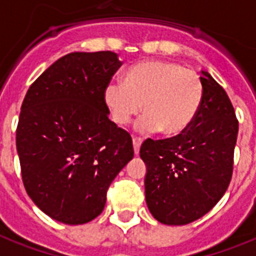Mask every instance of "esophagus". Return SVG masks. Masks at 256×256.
<instances>
[{
  "mask_svg": "<svg viewBox=\"0 0 256 256\" xmlns=\"http://www.w3.org/2000/svg\"><path fill=\"white\" fill-rule=\"evenodd\" d=\"M132 142H133V150H134V154H138V150H140V146H141V142H142V140H141L140 137H133L132 138Z\"/></svg>",
  "mask_w": 256,
  "mask_h": 256,
  "instance_id": "obj_1",
  "label": "esophagus"
}]
</instances>
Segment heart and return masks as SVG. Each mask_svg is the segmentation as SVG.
<instances>
[{"label": "heart", "mask_w": 256, "mask_h": 256, "mask_svg": "<svg viewBox=\"0 0 256 256\" xmlns=\"http://www.w3.org/2000/svg\"><path fill=\"white\" fill-rule=\"evenodd\" d=\"M202 85L194 70L170 61L148 60L130 66L124 82H110L104 103L116 124L126 126L142 110L138 132L175 137L188 130L199 112Z\"/></svg>", "instance_id": "heart-1"}]
</instances>
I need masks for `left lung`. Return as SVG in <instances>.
<instances>
[{"mask_svg":"<svg viewBox=\"0 0 256 256\" xmlns=\"http://www.w3.org/2000/svg\"><path fill=\"white\" fill-rule=\"evenodd\" d=\"M202 100L186 132L166 140L148 138L140 157L146 164L145 199L164 225L199 220L222 198L233 172L238 122L229 96L202 70Z\"/></svg>","mask_w":256,"mask_h":256,"instance_id":"8db88e82","label":"left lung"}]
</instances>
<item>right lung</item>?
I'll return each mask as SVG.
<instances>
[{"instance_id":"right-lung-1","label":"right lung","mask_w":256,"mask_h":256,"mask_svg":"<svg viewBox=\"0 0 256 256\" xmlns=\"http://www.w3.org/2000/svg\"><path fill=\"white\" fill-rule=\"evenodd\" d=\"M118 54L72 52L30 86L16 128L24 188L35 206L68 225L94 220L116 175L133 158L130 133L108 119L104 88Z\"/></svg>"}]
</instances>
